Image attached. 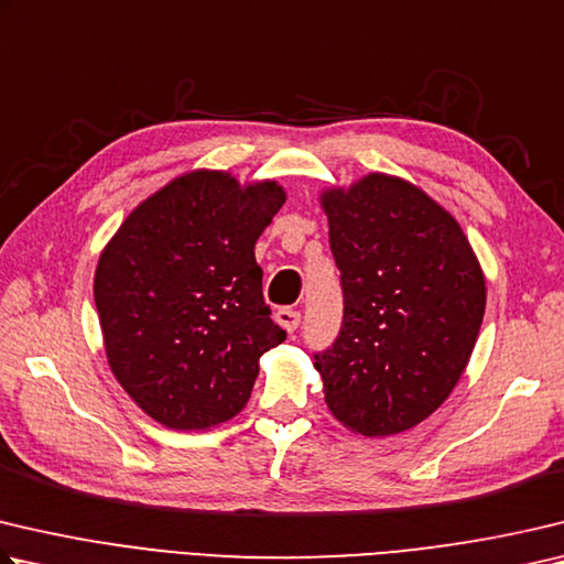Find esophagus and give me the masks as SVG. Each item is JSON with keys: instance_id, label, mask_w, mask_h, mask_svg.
Returning <instances> with one entry per match:
<instances>
[{"instance_id": "34e87169", "label": "esophagus", "mask_w": 564, "mask_h": 564, "mask_svg": "<svg viewBox=\"0 0 564 564\" xmlns=\"http://www.w3.org/2000/svg\"><path fill=\"white\" fill-rule=\"evenodd\" d=\"M275 323H279L285 333H295V327L301 325V313L293 308H281L275 313Z\"/></svg>"}]
</instances>
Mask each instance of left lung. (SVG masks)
<instances>
[{"instance_id":"obj_1","label":"left lung","mask_w":564,"mask_h":564,"mask_svg":"<svg viewBox=\"0 0 564 564\" xmlns=\"http://www.w3.org/2000/svg\"><path fill=\"white\" fill-rule=\"evenodd\" d=\"M345 315L315 355L330 414L360 436L422 424L454 392L486 313V275L452 212L370 172L321 192Z\"/></svg>"}]
</instances>
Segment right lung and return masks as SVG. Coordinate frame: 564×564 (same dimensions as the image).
I'll return each mask as SVG.
<instances>
[{
	"label": "right lung",
	"instance_id": "add662e5",
	"mask_svg": "<svg viewBox=\"0 0 564 564\" xmlns=\"http://www.w3.org/2000/svg\"><path fill=\"white\" fill-rule=\"evenodd\" d=\"M283 202L275 180L189 170L142 199L100 251L94 299L108 367L158 424L229 422L261 355L285 340L253 256Z\"/></svg>",
	"mask_w": 564,
	"mask_h": 564
}]
</instances>
